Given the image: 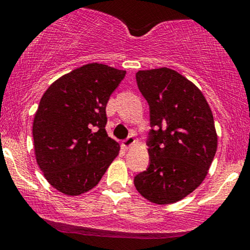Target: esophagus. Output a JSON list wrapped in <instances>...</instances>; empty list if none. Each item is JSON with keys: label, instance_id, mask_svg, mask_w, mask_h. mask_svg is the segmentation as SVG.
Instances as JSON below:
<instances>
[{"label": "esophagus", "instance_id": "esophagus-1", "mask_svg": "<svg viewBox=\"0 0 250 250\" xmlns=\"http://www.w3.org/2000/svg\"><path fill=\"white\" fill-rule=\"evenodd\" d=\"M135 143V139L133 136H128L127 139L125 140V141L122 142V147L125 148V149H128L129 147H131V146H133Z\"/></svg>", "mask_w": 250, "mask_h": 250}]
</instances>
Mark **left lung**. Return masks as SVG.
Listing matches in <instances>:
<instances>
[{"mask_svg":"<svg viewBox=\"0 0 250 250\" xmlns=\"http://www.w3.org/2000/svg\"><path fill=\"white\" fill-rule=\"evenodd\" d=\"M150 113L149 167L134 185L145 199L169 205L194 191L207 176L217 149L214 117L193 82L169 68L136 73Z\"/></svg>","mask_w":250,"mask_h":250,"instance_id":"obj_1","label":"left lung"}]
</instances>
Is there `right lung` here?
Here are the masks:
<instances>
[{"mask_svg":"<svg viewBox=\"0 0 250 250\" xmlns=\"http://www.w3.org/2000/svg\"><path fill=\"white\" fill-rule=\"evenodd\" d=\"M125 70L89 63L56 80L34 117L36 162L48 182L77 196L93 189L119 155L105 131V107Z\"/></svg>","mask_w":250,"mask_h":250,"instance_id":"add662e5","label":"right lung"}]
</instances>
